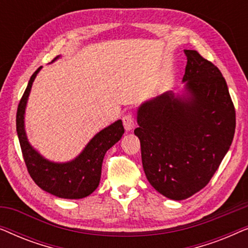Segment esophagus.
<instances>
[{"mask_svg": "<svg viewBox=\"0 0 248 248\" xmlns=\"http://www.w3.org/2000/svg\"><path fill=\"white\" fill-rule=\"evenodd\" d=\"M122 121H123V125L126 131H131L132 128L135 126V120H134L133 115H132L131 113L125 114L124 116L122 117Z\"/></svg>", "mask_w": 248, "mask_h": 248, "instance_id": "esophagus-1", "label": "esophagus"}]
</instances>
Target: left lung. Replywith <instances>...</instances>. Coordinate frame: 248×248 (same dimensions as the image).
Wrapping results in <instances>:
<instances>
[{
  "label": "left lung",
  "instance_id": "left-lung-1",
  "mask_svg": "<svg viewBox=\"0 0 248 248\" xmlns=\"http://www.w3.org/2000/svg\"><path fill=\"white\" fill-rule=\"evenodd\" d=\"M184 52L187 63L183 81L189 97L166 93L143 104L134 130L149 183L177 201L210 182L236 127L235 106L220 70L196 50Z\"/></svg>",
  "mask_w": 248,
  "mask_h": 248
}]
</instances>
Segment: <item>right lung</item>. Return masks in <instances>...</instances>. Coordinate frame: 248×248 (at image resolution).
<instances>
[{
    "instance_id": "1",
    "label": "right lung",
    "mask_w": 248,
    "mask_h": 248,
    "mask_svg": "<svg viewBox=\"0 0 248 248\" xmlns=\"http://www.w3.org/2000/svg\"><path fill=\"white\" fill-rule=\"evenodd\" d=\"M40 67L30 78L16 110V133L23 160L32 181L44 191L63 199H82L98 187L101 165L108 149L121 140L124 133L122 121H117L93 137L79 157L66 164H54L44 159L30 147L25 133L23 115L30 89Z\"/></svg>"
}]
</instances>
